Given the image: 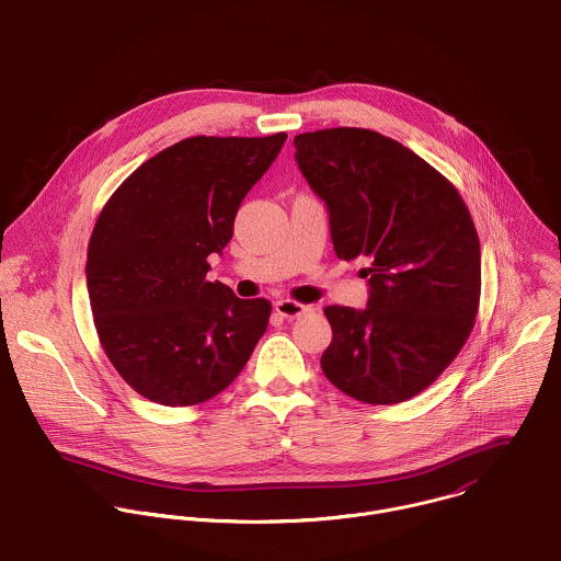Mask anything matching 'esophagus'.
Here are the masks:
<instances>
[{"mask_svg": "<svg viewBox=\"0 0 561 561\" xmlns=\"http://www.w3.org/2000/svg\"><path fill=\"white\" fill-rule=\"evenodd\" d=\"M312 306H306V304H299L295 299H279L275 304V312L286 317V319H297V317H304L306 312H310Z\"/></svg>", "mask_w": 561, "mask_h": 561, "instance_id": "obj_1", "label": "esophagus"}]
</instances>
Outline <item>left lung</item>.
I'll list each match as a JSON object with an SVG mask.
<instances>
[{
    "instance_id": "left-lung-1",
    "label": "left lung",
    "mask_w": 561,
    "mask_h": 561,
    "mask_svg": "<svg viewBox=\"0 0 561 561\" xmlns=\"http://www.w3.org/2000/svg\"><path fill=\"white\" fill-rule=\"evenodd\" d=\"M325 201L341 260L367 262V310L328 306L325 378L354 400L398 404L431 387L466 345L481 301V242L459 190L420 154L369 128L295 137Z\"/></svg>"
}]
</instances>
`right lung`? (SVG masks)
<instances>
[{
    "label": "right lung",
    "mask_w": 561,
    "mask_h": 561,
    "mask_svg": "<svg viewBox=\"0 0 561 561\" xmlns=\"http://www.w3.org/2000/svg\"><path fill=\"white\" fill-rule=\"evenodd\" d=\"M268 137L196 135L144 161L102 207L87 249L100 345L150 402L194 407L225 391L266 332L271 301L207 282L247 192L279 154Z\"/></svg>",
    "instance_id": "obj_1"
}]
</instances>
